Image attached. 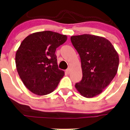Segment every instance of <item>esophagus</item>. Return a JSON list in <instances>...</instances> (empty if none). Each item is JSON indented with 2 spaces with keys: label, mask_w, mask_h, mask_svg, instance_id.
<instances>
[{
  "label": "esophagus",
  "mask_w": 130,
  "mask_h": 130,
  "mask_svg": "<svg viewBox=\"0 0 130 130\" xmlns=\"http://www.w3.org/2000/svg\"><path fill=\"white\" fill-rule=\"evenodd\" d=\"M65 72H66V73H68V74H69V73L70 72V69H67L66 71H65Z\"/></svg>",
  "instance_id": "esophagus-1"
}]
</instances>
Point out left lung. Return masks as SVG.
Segmentation results:
<instances>
[{
	"label": "left lung",
	"instance_id": "1",
	"mask_svg": "<svg viewBox=\"0 0 130 130\" xmlns=\"http://www.w3.org/2000/svg\"><path fill=\"white\" fill-rule=\"evenodd\" d=\"M73 46L79 54L82 79L75 86L87 98L100 94L111 83L117 73L119 55L105 38L92 35L72 36Z\"/></svg>",
	"mask_w": 130,
	"mask_h": 130
}]
</instances>
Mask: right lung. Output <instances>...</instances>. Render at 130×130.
<instances>
[{"label":"right lung","mask_w":130,"mask_h":130,"mask_svg":"<svg viewBox=\"0 0 130 130\" xmlns=\"http://www.w3.org/2000/svg\"><path fill=\"white\" fill-rule=\"evenodd\" d=\"M66 35L50 31L34 32L22 41L15 53L17 71L31 92L44 95L53 92L65 75L58 69L56 49Z\"/></svg>","instance_id":"add662e5"}]
</instances>
